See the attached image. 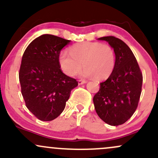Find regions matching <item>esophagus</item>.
Here are the masks:
<instances>
[{"mask_svg":"<svg viewBox=\"0 0 158 158\" xmlns=\"http://www.w3.org/2000/svg\"><path fill=\"white\" fill-rule=\"evenodd\" d=\"M85 83H86V81L84 80V79H79V80H78V84L79 85H82L85 84Z\"/></svg>","mask_w":158,"mask_h":158,"instance_id":"obj_1","label":"esophagus"}]
</instances>
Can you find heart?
I'll return each instance as SVG.
<instances>
[{
  "label": "heart",
  "instance_id": "heart-1",
  "mask_svg": "<svg viewBox=\"0 0 158 158\" xmlns=\"http://www.w3.org/2000/svg\"><path fill=\"white\" fill-rule=\"evenodd\" d=\"M59 62L63 72L70 77L79 73L83 66L84 77L104 79L113 72L115 55L110 45L85 41L73 45L70 48V53L61 52Z\"/></svg>",
  "mask_w": 158,
  "mask_h": 158
}]
</instances>
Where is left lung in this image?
I'll return each instance as SVG.
<instances>
[{
	"label": "left lung",
	"instance_id": "left-lung-1",
	"mask_svg": "<svg viewBox=\"0 0 158 158\" xmlns=\"http://www.w3.org/2000/svg\"><path fill=\"white\" fill-rule=\"evenodd\" d=\"M114 48L116 60L113 72L100 83L93 101L100 119L110 126H119L131 117L142 91L143 74L135 55L126 43L114 36L98 39Z\"/></svg>",
	"mask_w": 158,
	"mask_h": 158
}]
</instances>
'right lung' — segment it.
Returning <instances> with one entry per match:
<instances>
[{"label": "right lung", "instance_id": "add662e5", "mask_svg": "<svg viewBox=\"0 0 158 158\" xmlns=\"http://www.w3.org/2000/svg\"><path fill=\"white\" fill-rule=\"evenodd\" d=\"M70 41L45 34L32 41L23 52L19 70L21 94L31 113L51 121L61 114L77 79L61 71L59 56Z\"/></svg>", "mask_w": 158, "mask_h": 158}]
</instances>
